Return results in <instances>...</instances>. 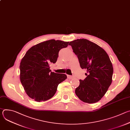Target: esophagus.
<instances>
[{
    "mask_svg": "<svg viewBox=\"0 0 130 130\" xmlns=\"http://www.w3.org/2000/svg\"><path fill=\"white\" fill-rule=\"evenodd\" d=\"M67 78H68V79H72V78H74V77L73 76H70V75H67Z\"/></svg>",
    "mask_w": 130,
    "mask_h": 130,
    "instance_id": "34e87169",
    "label": "esophagus"
}]
</instances>
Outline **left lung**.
<instances>
[{
	"label": "left lung",
	"instance_id": "1",
	"mask_svg": "<svg viewBox=\"0 0 130 130\" xmlns=\"http://www.w3.org/2000/svg\"><path fill=\"white\" fill-rule=\"evenodd\" d=\"M69 45L77 56L81 68L87 69V77L79 80L75 93L84 102L96 103L103 97L112 83V62L103 48L88 40L77 39Z\"/></svg>",
	"mask_w": 130,
	"mask_h": 130
}]
</instances>
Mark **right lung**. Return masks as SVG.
I'll return each mask as SVG.
<instances>
[{"instance_id":"right-lung-1","label":"right lung","mask_w":130,"mask_h":130,"mask_svg":"<svg viewBox=\"0 0 130 130\" xmlns=\"http://www.w3.org/2000/svg\"><path fill=\"white\" fill-rule=\"evenodd\" d=\"M69 42L50 40L30 48L22 59L20 80L29 97L38 102L51 98L58 85L67 78L63 73L52 72L49 65L55 63L59 51Z\"/></svg>"}]
</instances>
